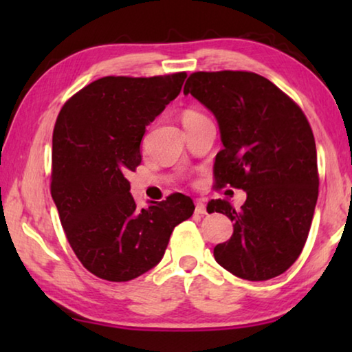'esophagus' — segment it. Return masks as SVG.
I'll use <instances>...</instances> for the list:
<instances>
[{"mask_svg": "<svg viewBox=\"0 0 352 352\" xmlns=\"http://www.w3.org/2000/svg\"><path fill=\"white\" fill-rule=\"evenodd\" d=\"M206 212V205L204 201H197V204H195V214H201V216H204Z\"/></svg>", "mask_w": 352, "mask_h": 352, "instance_id": "esophagus-1", "label": "esophagus"}]
</instances>
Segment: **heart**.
I'll return each instance as SVG.
<instances>
[{"mask_svg": "<svg viewBox=\"0 0 352 352\" xmlns=\"http://www.w3.org/2000/svg\"><path fill=\"white\" fill-rule=\"evenodd\" d=\"M204 115H200L199 111L195 110H186L183 113V124L188 122V121H192V119H197V118H201Z\"/></svg>", "mask_w": 352, "mask_h": 352, "instance_id": "b5f03b06", "label": "heart"}]
</instances>
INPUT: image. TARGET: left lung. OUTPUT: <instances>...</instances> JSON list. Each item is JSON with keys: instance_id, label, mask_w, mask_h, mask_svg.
Segmentation results:
<instances>
[{"instance_id": "obj_1", "label": "left lung", "mask_w": 352, "mask_h": 352, "mask_svg": "<svg viewBox=\"0 0 352 352\" xmlns=\"http://www.w3.org/2000/svg\"><path fill=\"white\" fill-rule=\"evenodd\" d=\"M183 93L217 119L223 144L214 163L217 186L247 192L241 210L220 199L208 204V212L233 222V236L214 247V258L247 281L281 275L302 252L318 199L317 147L305 113L248 71L194 73Z\"/></svg>"}]
</instances>
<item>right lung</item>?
<instances>
[{
	"label": "right lung",
	"mask_w": 352,
	"mask_h": 352,
	"mask_svg": "<svg viewBox=\"0 0 352 352\" xmlns=\"http://www.w3.org/2000/svg\"><path fill=\"white\" fill-rule=\"evenodd\" d=\"M186 79L102 77L76 93L52 135L51 194L71 248L88 272L107 281L141 276L163 259L169 237L194 204L172 194L136 206L129 172L141 163V140Z\"/></svg>",
	"instance_id": "1"
}]
</instances>
